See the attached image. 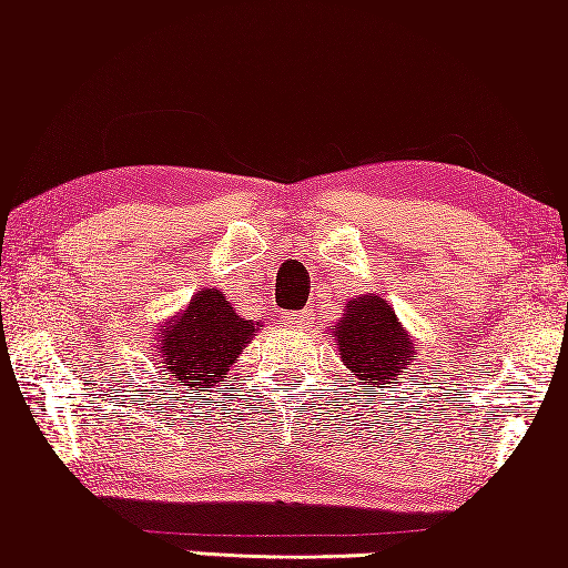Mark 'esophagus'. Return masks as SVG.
I'll return each mask as SVG.
<instances>
[{"label": "esophagus", "instance_id": "1", "mask_svg": "<svg viewBox=\"0 0 568 568\" xmlns=\"http://www.w3.org/2000/svg\"><path fill=\"white\" fill-rule=\"evenodd\" d=\"M292 318V324H295V327H301V329H308V327H314V308H303V311H295V314L290 316Z\"/></svg>", "mask_w": 568, "mask_h": 568}]
</instances>
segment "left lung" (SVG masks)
Wrapping results in <instances>:
<instances>
[{"label":"left lung","instance_id":"obj_1","mask_svg":"<svg viewBox=\"0 0 568 568\" xmlns=\"http://www.w3.org/2000/svg\"><path fill=\"white\" fill-rule=\"evenodd\" d=\"M333 341L354 378L375 388L394 384L413 356L410 335L388 301L378 295L348 301L333 329Z\"/></svg>","mask_w":568,"mask_h":568}]
</instances>
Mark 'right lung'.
Here are the masks:
<instances>
[{
    "instance_id": "obj_1",
    "label": "right lung",
    "mask_w": 568,
    "mask_h": 568,
    "mask_svg": "<svg viewBox=\"0 0 568 568\" xmlns=\"http://www.w3.org/2000/svg\"><path fill=\"white\" fill-rule=\"evenodd\" d=\"M252 318H241L220 290H201L187 308L161 329V365L187 392L220 384L252 341Z\"/></svg>"
}]
</instances>
